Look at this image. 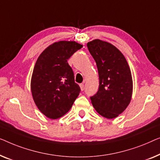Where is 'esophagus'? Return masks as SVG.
Listing matches in <instances>:
<instances>
[{
	"mask_svg": "<svg viewBox=\"0 0 160 160\" xmlns=\"http://www.w3.org/2000/svg\"><path fill=\"white\" fill-rule=\"evenodd\" d=\"M80 87L81 91H83V90H84V88H85L84 83H81V84H80Z\"/></svg>",
	"mask_w": 160,
	"mask_h": 160,
	"instance_id": "esophagus-1",
	"label": "esophagus"
}]
</instances>
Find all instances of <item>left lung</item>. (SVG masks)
<instances>
[{"instance_id": "8db88e82", "label": "left lung", "mask_w": 160, "mask_h": 160, "mask_svg": "<svg viewBox=\"0 0 160 160\" xmlns=\"http://www.w3.org/2000/svg\"><path fill=\"white\" fill-rule=\"evenodd\" d=\"M87 47L97 66L99 87L91 100L96 112L113 119L125 111L132 97V80L127 61L109 42L96 39Z\"/></svg>"}]
</instances>
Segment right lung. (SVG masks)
I'll list each match as a JSON object with an SVG mask.
<instances>
[{
    "instance_id": "1",
    "label": "right lung",
    "mask_w": 160,
    "mask_h": 160,
    "mask_svg": "<svg viewBox=\"0 0 160 160\" xmlns=\"http://www.w3.org/2000/svg\"><path fill=\"white\" fill-rule=\"evenodd\" d=\"M82 45L59 41L38 58L31 79V91L38 109L47 118L58 119L71 109L80 92L67 60Z\"/></svg>"
}]
</instances>
